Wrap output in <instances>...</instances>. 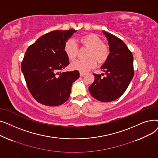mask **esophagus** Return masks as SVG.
<instances>
[{"mask_svg": "<svg viewBox=\"0 0 158 158\" xmlns=\"http://www.w3.org/2000/svg\"><path fill=\"white\" fill-rule=\"evenodd\" d=\"M86 73H84V72H80V76H81V77H83L85 75Z\"/></svg>", "mask_w": 158, "mask_h": 158, "instance_id": "34e87169", "label": "esophagus"}]
</instances>
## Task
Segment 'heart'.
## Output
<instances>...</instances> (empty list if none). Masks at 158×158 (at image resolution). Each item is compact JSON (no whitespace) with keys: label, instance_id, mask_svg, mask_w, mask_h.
<instances>
[{"label":"heart","instance_id":"b5f03b06","mask_svg":"<svg viewBox=\"0 0 158 158\" xmlns=\"http://www.w3.org/2000/svg\"><path fill=\"white\" fill-rule=\"evenodd\" d=\"M79 42L84 46L89 48L88 52V60H76L70 64L71 68L81 72H86L95 68L97 64V61L101 63L105 61L109 56V48L106 45L102 44V40L98 36L94 34H89L82 36L79 40ZM64 51L68 58L70 60L76 59L77 55L78 48L75 40H69L64 44ZM92 56H94L92 58Z\"/></svg>","mask_w":158,"mask_h":158}]
</instances>
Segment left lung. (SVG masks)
Wrapping results in <instances>:
<instances>
[{"instance_id": "obj_1", "label": "left lung", "mask_w": 158, "mask_h": 158, "mask_svg": "<svg viewBox=\"0 0 158 158\" xmlns=\"http://www.w3.org/2000/svg\"><path fill=\"white\" fill-rule=\"evenodd\" d=\"M109 44L110 54L101 67L106 75L94 73L95 81L89 92L97 100L108 102L118 98L126 90L134 76L133 56L118 37L102 31Z\"/></svg>"}]
</instances>
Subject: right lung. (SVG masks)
I'll return each instance as SVG.
<instances>
[{"label": "right lung", "instance_id": "right-lung-1", "mask_svg": "<svg viewBox=\"0 0 158 158\" xmlns=\"http://www.w3.org/2000/svg\"><path fill=\"white\" fill-rule=\"evenodd\" d=\"M77 31H53L29 46L22 63L27 88L36 101L49 106L68 100L72 83L79 77L77 70L60 72L69 64L64 47Z\"/></svg>", "mask_w": 158, "mask_h": 158}]
</instances>
